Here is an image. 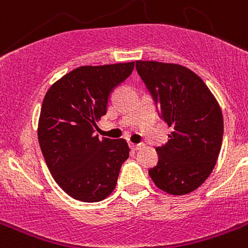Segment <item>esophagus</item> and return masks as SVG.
Returning <instances> with one entry per match:
<instances>
[{"label": "esophagus", "instance_id": "esophagus-1", "mask_svg": "<svg viewBox=\"0 0 248 248\" xmlns=\"http://www.w3.org/2000/svg\"><path fill=\"white\" fill-rule=\"evenodd\" d=\"M144 144L143 143H140V144H130V148L133 149V150H140V149H143L144 148Z\"/></svg>", "mask_w": 248, "mask_h": 248}]
</instances>
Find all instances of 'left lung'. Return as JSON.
Returning <instances> with one entry per match:
<instances>
[{
  "label": "left lung",
  "mask_w": 248,
  "mask_h": 248,
  "mask_svg": "<svg viewBox=\"0 0 248 248\" xmlns=\"http://www.w3.org/2000/svg\"><path fill=\"white\" fill-rule=\"evenodd\" d=\"M135 67L160 118L174 128L168 143L156 148L159 160L149 175L168 194H189L209 177L220 154V105L200 77L183 65L137 61Z\"/></svg>",
  "instance_id": "obj_1"
}]
</instances>
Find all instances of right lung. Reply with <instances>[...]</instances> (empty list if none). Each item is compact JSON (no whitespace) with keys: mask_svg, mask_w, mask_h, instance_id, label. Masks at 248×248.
I'll return each instance as SVG.
<instances>
[{"mask_svg":"<svg viewBox=\"0 0 248 248\" xmlns=\"http://www.w3.org/2000/svg\"><path fill=\"white\" fill-rule=\"evenodd\" d=\"M134 62L84 65L57 80L46 93L38 122V141L50 174L63 191L83 202L111 194L129 157L124 139L94 135L107 114L111 92L128 78Z\"/></svg>","mask_w":248,"mask_h":248,"instance_id":"1","label":"right lung"}]
</instances>
